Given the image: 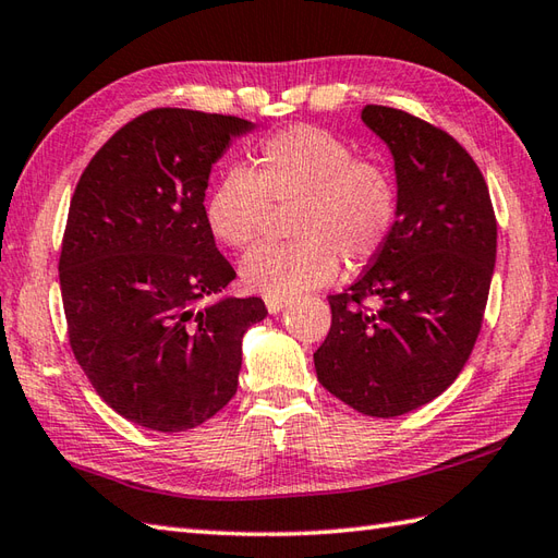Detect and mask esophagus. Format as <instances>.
I'll list each match as a JSON object with an SVG mask.
<instances>
[{
	"instance_id": "34e87169",
	"label": "esophagus",
	"mask_w": 558,
	"mask_h": 558,
	"mask_svg": "<svg viewBox=\"0 0 558 558\" xmlns=\"http://www.w3.org/2000/svg\"><path fill=\"white\" fill-rule=\"evenodd\" d=\"M288 306V300H282V298H266V310L270 312V314H278V312H282Z\"/></svg>"
}]
</instances>
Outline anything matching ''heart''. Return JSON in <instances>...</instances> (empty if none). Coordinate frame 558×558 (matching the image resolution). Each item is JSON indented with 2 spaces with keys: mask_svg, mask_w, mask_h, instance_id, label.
<instances>
[{
  "mask_svg": "<svg viewBox=\"0 0 558 558\" xmlns=\"http://www.w3.org/2000/svg\"><path fill=\"white\" fill-rule=\"evenodd\" d=\"M268 201L294 206L288 225L298 242L256 246L242 260V280L266 298L328 286L340 257L362 266L386 246L398 218L393 177L357 160L345 138L318 126H292L258 146L252 170L232 168L210 186L204 220L222 246L254 244L268 220Z\"/></svg>",
  "mask_w": 558,
  "mask_h": 558,
  "instance_id": "1",
  "label": "heart"
}]
</instances>
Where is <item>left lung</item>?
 I'll list each match as a JSON object with an SVG mask.
<instances>
[{
    "label": "left lung",
    "instance_id": "left-lung-1",
    "mask_svg": "<svg viewBox=\"0 0 558 558\" xmlns=\"http://www.w3.org/2000/svg\"><path fill=\"white\" fill-rule=\"evenodd\" d=\"M362 122L393 156L398 218L360 280L328 298L333 322L314 366L345 405L398 417L441 396L475 348L496 218L487 182L453 136L384 105H366Z\"/></svg>",
    "mask_w": 558,
    "mask_h": 558
}]
</instances>
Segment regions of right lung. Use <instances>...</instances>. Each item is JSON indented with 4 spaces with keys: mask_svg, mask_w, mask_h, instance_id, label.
Returning a JSON list of instances; mask_svg holds the SVG:
<instances>
[{
    "mask_svg": "<svg viewBox=\"0 0 558 558\" xmlns=\"http://www.w3.org/2000/svg\"><path fill=\"white\" fill-rule=\"evenodd\" d=\"M228 114L158 108L83 170L59 256L69 342L93 388L153 432L204 424L236 393L242 338L268 310L234 280L204 220L210 168L254 132Z\"/></svg>",
    "mask_w": 558,
    "mask_h": 558,
    "instance_id": "obj_1",
    "label": "right lung"
}]
</instances>
